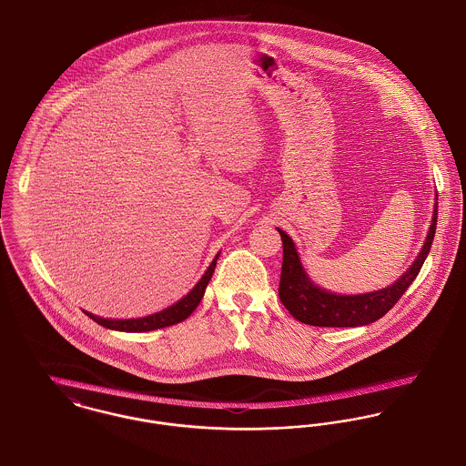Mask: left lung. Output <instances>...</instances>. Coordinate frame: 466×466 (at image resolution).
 Listing matches in <instances>:
<instances>
[{"instance_id": "8db88e82", "label": "left lung", "mask_w": 466, "mask_h": 466, "mask_svg": "<svg viewBox=\"0 0 466 466\" xmlns=\"http://www.w3.org/2000/svg\"><path fill=\"white\" fill-rule=\"evenodd\" d=\"M436 219L438 195H434V208L426 241L411 266L394 284L361 294H339L318 286L305 271L292 238L282 228H277L284 245V262L279 289L280 301L294 319L312 326L353 328L378 321L394 307L399 298L406 292V289L417 279L434 239Z\"/></svg>"}]
</instances>
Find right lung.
Wrapping results in <instances>:
<instances>
[{
    "label": "right lung",
    "instance_id": "obj_1",
    "mask_svg": "<svg viewBox=\"0 0 466 466\" xmlns=\"http://www.w3.org/2000/svg\"><path fill=\"white\" fill-rule=\"evenodd\" d=\"M221 251L216 253L213 262L209 264V268L206 269V273L200 277V280L195 284V287L186 294L182 296L180 299H177L174 305L159 310V312H154V314H148L144 318H133V319H109V318H101V316H96V314H90L85 310V314L105 326L109 329H115V331H126V333H142V331H152V329H159V328H165V326H172V324H177V322L184 321L191 316V312L198 307L200 299L204 298V292H206V287L209 284L213 273H215L216 260L219 257Z\"/></svg>",
    "mask_w": 466,
    "mask_h": 466
}]
</instances>
